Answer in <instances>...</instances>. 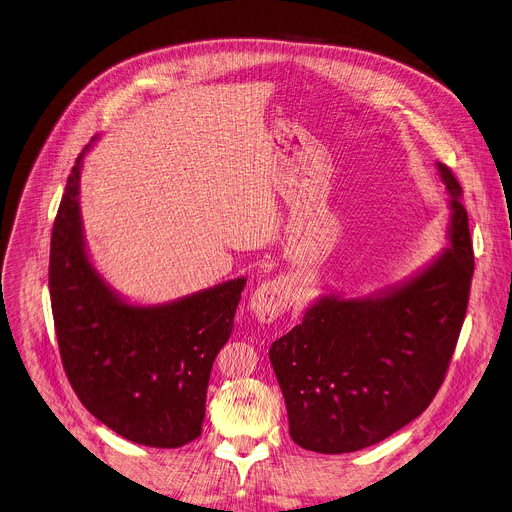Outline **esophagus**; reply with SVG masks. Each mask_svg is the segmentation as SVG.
I'll list each match as a JSON object with an SVG mask.
<instances>
[{"mask_svg": "<svg viewBox=\"0 0 512 512\" xmlns=\"http://www.w3.org/2000/svg\"><path fill=\"white\" fill-rule=\"evenodd\" d=\"M288 302L290 284L282 280V277H277V280H269L253 292V296L249 298V308L259 322L269 324L288 308Z\"/></svg>", "mask_w": 512, "mask_h": 512, "instance_id": "obj_1", "label": "esophagus"}]
</instances>
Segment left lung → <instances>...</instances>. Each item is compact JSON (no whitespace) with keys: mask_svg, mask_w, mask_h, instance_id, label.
Listing matches in <instances>:
<instances>
[{"mask_svg":"<svg viewBox=\"0 0 512 512\" xmlns=\"http://www.w3.org/2000/svg\"><path fill=\"white\" fill-rule=\"evenodd\" d=\"M449 196V245L404 280L369 296L320 294L298 327L271 343L290 437L316 453L376 445L421 414L443 384L474 275L461 185Z\"/></svg>","mask_w":512,"mask_h":512,"instance_id":"1","label":"left lung"}]
</instances>
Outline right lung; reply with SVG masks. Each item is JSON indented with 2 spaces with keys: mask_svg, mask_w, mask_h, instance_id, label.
<instances>
[{
  "mask_svg": "<svg viewBox=\"0 0 512 512\" xmlns=\"http://www.w3.org/2000/svg\"><path fill=\"white\" fill-rule=\"evenodd\" d=\"M77 157L51 237L49 288L59 351L81 404L120 437L173 449L200 437L212 363L235 329L247 277L163 304L116 292L91 261Z\"/></svg>",
  "mask_w": 512,
  "mask_h": 512,
  "instance_id": "right-lung-1",
  "label": "right lung"
}]
</instances>
